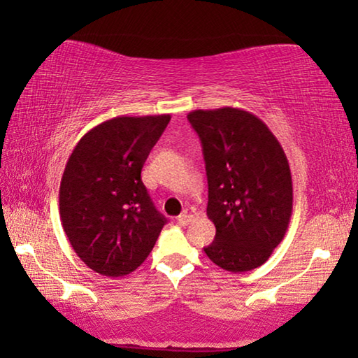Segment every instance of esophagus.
I'll return each mask as SVG.
<instances>
[{
	"label": "esophagus",
	"instance_id": "1",
	"mask_svg": "<svg viewBox=\"0 0 358 358\" xmlns=\"http://www.w3.org/2000/svg\"><path fill=\"white\" fill-rule=\"evenodd\" d=\"M194 216H196V210H194V208H186L183 213L178 216V222L181 224V226H186V224H189L194 220Z\"/></svg>",
	"mask_w": 358,
	"mask_h": 358
}]
</instances>
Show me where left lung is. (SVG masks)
<instances>
[{
    "label": "left lung",
    "mask_w": 358,
    "mask_h": 358,
    "mask_svg": "<svg viewBox=\"0 0 358 358\" xmlns=\"http://www.w3.org/2000/svg\"><path fill=\"white\" fill-rule=\"evenodd\" d=\"M202 143L208 181L207 216L215 241L203 251L227 271L265 264L292 216V175L282 147L262 120L222 107L187 115Z\"/></svg>",
    "instance_id": "1"
}]
</instances>
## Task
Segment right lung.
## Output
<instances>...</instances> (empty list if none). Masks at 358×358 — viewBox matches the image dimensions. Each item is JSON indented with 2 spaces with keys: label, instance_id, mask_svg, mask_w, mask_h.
<instances>
[{
  "label": "right lung",
  "instance_id": "1",
  "mask_svg": "<svg viewBox=\"0 0 358 358\" xmlns=\"http://www.w3.org/2000/svg\"><path fill=\"white\" fill-rule=\"evenodd\" d=\"M171 115L117 117L72 150L59 185V216L72 250L104 276L141 266L167 220L142 183V167Z\"/></svg>",
  "mask_w": 358,
  "mask_h": 358
}]
</instances>
